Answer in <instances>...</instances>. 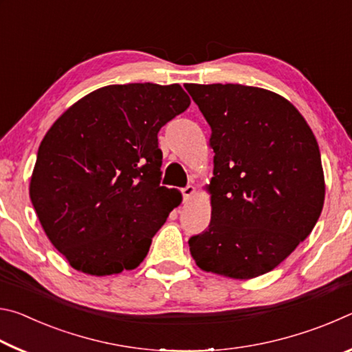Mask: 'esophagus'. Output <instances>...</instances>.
Instances as JSON below:
<instances>
[{"label": "esophagus", "mask_w": 352, "mask_h": 352, "mask_svg": "<svg viewBox=\"0 0 352 352\" xmlns=\"http://www.w3.org/2000/svg\"><path fill=\"white\" fill-rule=\"evenodd\" d=\"M182 192H183V199H184V201H188L189 199H192V197H194L195 192H197V189H195V186H192V184H189V186H186L184 189H182Z\"/></svg>", "instance_id": "esophagus-1"}]
</instances>
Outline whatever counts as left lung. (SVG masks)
<instances>
[{
	"label": "left lung",
	"mask_w": 352,
	"mask_h": 352,
	"mask_svg": "<svg viewBox=\"0 0 352 352\" xmlns=\"http://www.w3.org/2000/svg\"><path fill=\"white\" fill-rule=\"evenodd\" d=\"M211 126L214 170L208 230L189 239L204 272L252 279L278 267L311 234L324 204L318 142L295 105L237 83H189Z\"/></svg>",
	"instance_id": "obj_1"
}]
</instances>
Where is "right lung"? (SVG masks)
<instances>
[{
    "label": "right lung",
    "instance_id": "right-lung-1",
    "mask_svg": "<svg viewBox=\"0 0 352 352\" xmlns=\"http://www.w3.org/2000/svg\"><path fill=\"white\" fill-rule=\"evenodd\" d=\"M178 83L94 90L65 110L38 147L29 195L47 239L77 272L133 270L182 204L160 186L158 132L188 109Z\"/></svg>",
    "mask_w": 352,
    "mask_h": 352
}]
</instances>
